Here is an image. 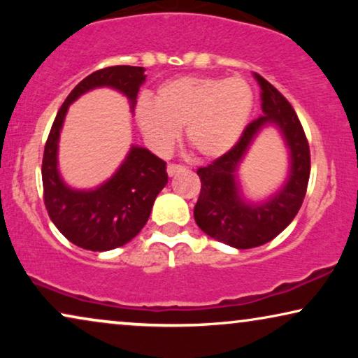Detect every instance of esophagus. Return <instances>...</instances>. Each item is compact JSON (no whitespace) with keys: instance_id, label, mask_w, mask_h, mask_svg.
<instances>
[{"instance_id":"1","label":"esophagus","mask_w":358,"mask_h":358,"mask_svg":"<svg viewBox=\"0 0 358 358\" xmlns=\"http://www.w3.org/2000/svg\"><path fill=\"white\" fill-rule=\"evenodd\" d=\"M166 171H168V174H169V176H174V174L182 173V171H185V166L171 163V164H168V169H166Z\"/></svg>"}]
</instances>
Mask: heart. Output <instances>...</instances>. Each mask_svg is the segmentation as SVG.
Here are the masks:
<instances>
[{
  "label": "heart",
  "instance_id": "b5f03b06",
  "mask_svg": "<svg viewBox=\"0 0 358 358\" xmlns=\"http://www.w3.org/2000/svg\"><path fill=\"white\" fill-rule=\"evenodd\" d=\"M254 92L241 76H182L164 83L155 102H136V120L158 148L176 141L185 127V140L205 159L223 156L234 146L252 114Z\"/></svg>",
  "mask_w": 358,
  "mask_h": 358
}]
</instances>
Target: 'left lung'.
Listing matches in <instances>:
<instances>
[{
    "mask_svg": "<svg viewBox=\"0 0 358 358\" xmlns=\"http://www.w3.org/2000/svg\"><path fill=\"white\" fill-rule=\"evenodd\" d=\"M262 87V112L246 125L236 145L197 174L202 182L194 207L195 223L210 238L238 249L262 246L280 234L300 210L310 180V145L295 109L277 87L256 73ZM275 123L291 148V176L277 196L261 206L246 204L238 195L236 169L257 131Z\"/></svg>",
    "mask_w": 358,
    "mask_h": 358,
    "instance_id": "obj_1",
    "label": "left lung"
}]
</instances>
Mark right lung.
Returning a JSON list of instances; mask_svg holds the SVG:
<instances>
[{
    "label": "right lung",
    "mask_w": 358,
    "mask_h": 358,
    "mask_svg": "<svg viewBox=\"0 0 358 358\" xmlns=\"http://www.w3.org/2000/svg\"><path fill=\"white\" fill-rule=\"evenodd\" d=\"M141 66H107L78 83L63 102L48 134L42 159L43 203L68 241L90 251H110L131 241L148 222L151 207L168 184L166 163L151 151L131 146L119 171L96 190H73L57 169L58 136L68 106L86 91L109 86L124 92L134 107L145 75Z\"/></svg>",
    "instance_id": "1"
}]
</instances>
